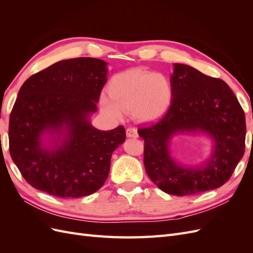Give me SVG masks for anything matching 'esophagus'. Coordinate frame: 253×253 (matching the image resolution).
<instances>
[{
	"label": "esophagus",
	"instance_id": "obj_1",
	"mask_svg": "<svg viewBox=\"0 0 253 253\" xmlns=\"http://www.w3.org/2000/svg\"><path fill=\"white\" fill-rule=\"evenodd\" d=\"M126 136L129 138H137L138 137V133H137V128L134 126H129L126 128Z\"/></svg>",
	"mask_w": 253,
	"mask_h": 253
}]
</instances>
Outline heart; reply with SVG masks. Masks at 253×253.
Listing matches in <instances>:
<instances>
[{"label":"heart","mask_w":253,"mask_h":253,"mask_svg":"<svg viewBox=\"0 0 253 253\" xmlns=\"http://www.w3.org/2000/svg\"><path fill=\"white\" fill-rule=\"evenodd\" d=\"M109 99L101 100L102 110L119 117L122 112H132L141 122L160 118L171 104L173 89L163 74L142 68H131L115 76L109 88Z\"/></svg>","instance_id":"b5f03b06"}]
</instances>
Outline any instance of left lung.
<instances>
[{
  "mask_svg": "<svg viewBox=\"0 0 253 253\" xmlns=\"http://www.w3.org/2000/svg\"><path fill=\"white\" fill-rule=\"evenodd\" d=\"M169 110L159 121L138 128L144 139L143 164L151 180L168 194L185 196L219 188L231 177L245 152L246 120L228 84L186 64H174ZM204 131L214 140L203 167L182 168L169 156L177 132Z\"/></svg>",
  "mask_w": 253,
  "mask_h": 253,
  "instance_id": "obj_1",
  "label": "left lung"
}]
</instances>
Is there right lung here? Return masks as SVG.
Here are the masks:
<instances>
[{"mask_svg":"<svg viewBox=\"0 0 253 253\" xmlns=\"http://www.w3.org/2000/svg\"><path fill=\"white\" fill-rule=\"evenodd\" d=\"M106 74L104 61L82 57L59 61L23 83L9 117V152L30 186L64 198L103 186L113 152L126 140L124 126L99 131L89 122ZM44 132L56 139L53 146L42 144Z\"/></svg>","mask_w":253,"mask_h":253,"instance_id":"right-lung-1","label":"right lung"}]
</instances>
